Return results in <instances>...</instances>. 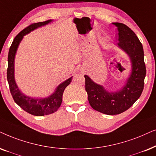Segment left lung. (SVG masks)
<instances>
[{
    "mask_svg": "<svg viewBox=\"0 0 156 156\" xmlns=\"http://www.w3.org/2000/svg\"><path fill=\"white\" fill-rule=\"evenodd\" d=\"M118 30V47L129 57L131 69L123 87L116 91H109L102 85L95 83L87 75L86 90L90 106L106 115H117L126 111L140 96L146 74L143 45L135 33L127 26L113 23Z\"/></svg>",
    "mask_w": 156,
    "mask_h": 156,
    "instance_id": "left-lung-1",
    "label": "left lung"
}]
</instances>
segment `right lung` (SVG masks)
Masks as SVG:
<instances>
[{
    "label": "right lung",
    "instance_id": "1",
    "mask_svg": "<svg viewBox=\"0 0 156 156\" xmlns=\"http://www.w3.org/2000/svg\"><path fill=\"white\" fill-rule=\"evenodd\" d=\"M53 20H48L44 22H39L31 24L20 32L12 43L9 49L8 57L7 79L10 93L14 101L27 113L36 116L49 115L57 111L61 106L64 90L72 80V77L61 83L57 86L54 92L45 98H33L25 95L18 88L15 80V58L18 46L23 38L24 36L30 33L35 29L41 26H46Z\"/></svg>",
    "mask_w": 156,
    "mask_h": 156
}]
</instances>
